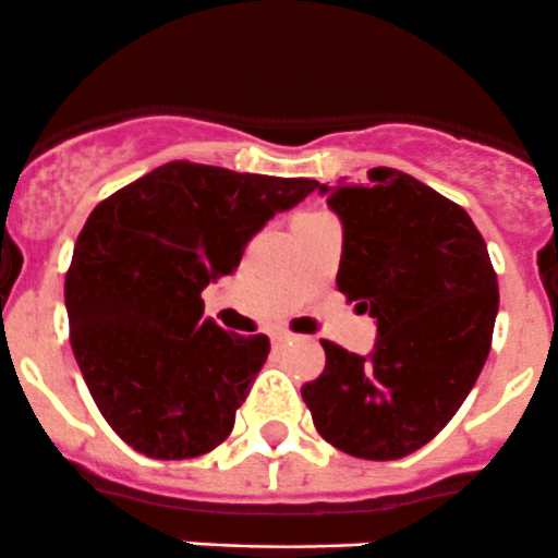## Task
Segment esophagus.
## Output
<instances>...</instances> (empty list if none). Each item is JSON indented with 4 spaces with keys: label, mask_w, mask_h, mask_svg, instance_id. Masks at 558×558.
<instances>
[{
    "label": "esophagus",
    "mask_w": 558,
    "mask_h": 558,
    "mask_svg": "<svg viewBox=\"0 0 558 558\" xmlns=\"http://www.w3.org/2000/svg\"><path fill=\"white\" fill-rule=\"evenodd\" d=\"M287 339H290V333H274V336H271L274 344H284Z\"/></svg>",
    "instance_id": "obj_1"
}]
</instances>
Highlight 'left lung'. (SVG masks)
I'll list each match as a JSON object with an SVG mask.
<instances>
[{
    "mask_svg": "<svg viewBox=\"0 0 558 558\" xmlns=\"http://www.w3.org/2000/svg\"><path fill=\"white\" fill-rule=\"evenodd\" d=\"M319 192L344 228L336 284L377 319V341L366 357L323 341L325 368L301 396L341 453L404 459L448 426L483 372L496 271L464 208L401 170Z\"/></svg>",
    "mask_w": 558,
    "mask_h": 558,
    "instance_id": "8db88e82",
    "label": "left lung"
}]
</instances>
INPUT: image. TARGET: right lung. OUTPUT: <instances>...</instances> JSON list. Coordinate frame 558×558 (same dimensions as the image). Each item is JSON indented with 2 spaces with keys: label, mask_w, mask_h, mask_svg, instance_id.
Masks as SVG:
<instances>
[{
  "label": "right lung",
  "mask_w": 558,
  "mask_h": 558,
  "mask_svg": "<svg viewBox=\"0 0 558 558\" xmlns=\"http://www.w3.org/2000/svg\"><path fill=\"white\" fill-rule=\"evenodd\" d=\"M317 186L175 159L89 214L64 279L70 344L97 410L137 453L195 459L230 437L271 341L203 317L201 292Z\"/></svg>",
  "instance_id": "obj_1"
}]
</instances>
